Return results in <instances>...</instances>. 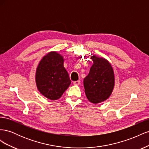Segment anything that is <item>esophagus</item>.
<instances>
[{"label":"esophagus","instance_id":"esophagus-1","mask_svg":"<svg viewBox=\"0 0 149 149\" xmlns=\"http://www.w3.org/2000/svg\"><path fill=\"white\" fill-rule=\"evenodd\" d=\"M73 83H74V85H79V84H80V81L79 80L73 82Z\"/></svg>","mask_w":149,"mask_h":149}]
</instances>
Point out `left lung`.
Wrapping results in <instances>:
<instances>
[{"mask_svg": "<svg viewBox=\"0 0 149 149\" xmlns=\"http://www.w3.org/2000/svg\"><path fill=\"white\" fill-rule=\"evenodd\" d=\"M93 65L83 81L85 93L94 104L104 101L110 96L114 86V71L110 63L95 55L91 57Z\"/></svg>", "mask_w": 149, "mask_h": 149, "instance_id": "8db88e82", "label": "left lung"}]
</instances>
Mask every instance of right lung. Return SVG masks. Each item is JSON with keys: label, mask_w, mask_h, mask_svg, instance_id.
Listing matches in <instances>:
<instances>
[{"label": "right lung", "mask_w": 149, "mask_h": 149, "mask_svg": "<svg viewBox=\"0 0 149 149\" xmlns=\"http://www.w3.org/2000/svg\"><path fill=\"white\" fill-rule=\"evenodd\" d=\"M63 61L60 54L49 52L43 56L37 68L35 80L38 91L51 100L59 99L71 84Z\"/></svg>", "instance_id": "1"}]
</instances>
